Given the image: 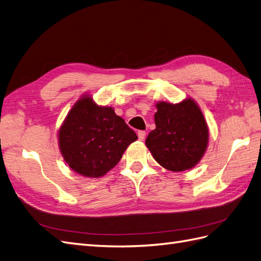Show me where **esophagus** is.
<instances>
[{
    "label": "esophagus",
    "mask_w": 261,
    "mask_h": 261,
    "mask_svg": "<svg viewBox=\"0 0 261 261\" xmlns=\"http://www.w3.org/2000/svg\"><path fill=\"white\" fill-rule=\"evenodd\" d=\"M145 137H146V132L139 130V132H138V139L141 141V140L145 139Z\"/></svg>",
    "instance_id": "34e87169"
}]
</instances>
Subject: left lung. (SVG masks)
Masks as SVG:
<instances>
[{
  "mask_svg": "<svg viewBox=\"0 0 261 261\" xmlns=\"http://www.w3.org/2000/svg\"><path fill=\"white\" fill-rule=\"evenodd\" d=\"M155 107V129L146 139L154 160L173 172L194 168L206 152L209 139L199 107L191 98L176 105L161 101Z\"/></svg>",
  "mask_w": 261,
  "mask_h": 261,
  "instance_id": "obj_1",
  "label": "left lung"
}]
</instances>
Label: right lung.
I'll use <instances>...</instances> for the list:
<instances>
[{
  "instance_id": "right-lung-1",
  "label": "right lung",
  "mask_w": 261,
  "mask_h": 261,
  "mask_svg": "<svg viewBox=\"0 0 261 261\" xmlns=\"http://www.w3.org/2000/svg\"><path fill=\"white\" fill-rule=\"evenodd\" d=\"M137 135L110 107L84 96L68 112L59 130L61 153L68 167L87 177L113 169Z\"/></svg>"
}]
</instances>
